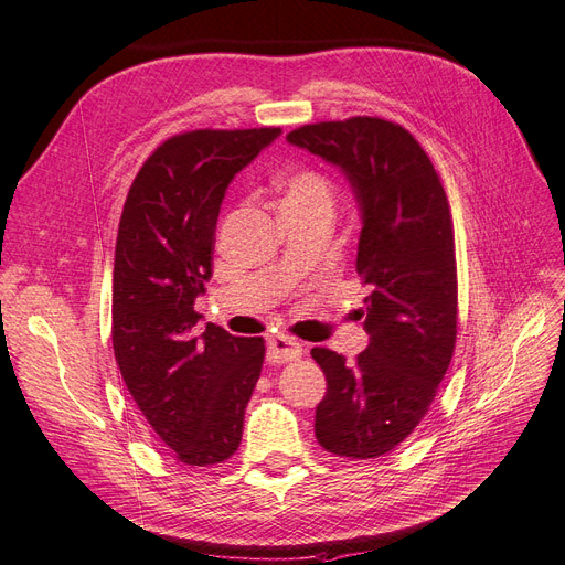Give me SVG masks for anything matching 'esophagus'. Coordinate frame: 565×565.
Segmentation results:
<instances>
[{"label":"esophagus","instance_id":"34e87169","mask_svg":"<svg viewBox=\"0 0 565 565\" xmlns=\"http://www.w3.org/2000/svg\"><path fill=\"white\" fill-rule=\"evenodd\" d=\"M305 354V348L288 335H271L269 338V348H267V359L271 363H288V361H298Z\"/></svg>","mask_w":565,"mask_h":565}]
</instances>
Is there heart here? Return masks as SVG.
Masks as SVG:
<instances>
[{
	"mask_svg": "<svg viewBox=\"0 0 565 565\" xmlns=\"http://www.w3.org/2000/svg\"><path fill=\"white\" fill-rule=\"evenodd\" d=\"M281 206H331L333 192L331 183L319 171H296L281 180Z\"/></svg>",
	"mask_w": 565,
	"mask_h": 565,
	"instance_id": "obj_1",
	"label": "heart"
}]
</instances>
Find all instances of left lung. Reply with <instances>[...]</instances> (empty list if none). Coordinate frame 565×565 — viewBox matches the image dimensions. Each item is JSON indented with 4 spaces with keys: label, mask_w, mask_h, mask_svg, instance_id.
Returning a JSON list of instances; mask_svg holds the SVG:
<instances>
[{
    "label": "left lung",
    "mask_w": 565,
    "mask_h": 565,
    "mask_svg": "<svg viewBox=\"0 0 565 565\" xmlns=\"http://www.w3.org/2000/svg\"><path fill=\"white\" fill-rule=\"evenodd\" d=\"M350 180L361 213L356 271L369 284V348L354 363L315 348L326 375L317 441L380 458L427 415L458 335L450 206L439 173L404 126L377 117L307 124L286 136Z\"/></svg>",
    "instance_id": "8db88e82"
}]
</instances>
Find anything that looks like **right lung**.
Returning <instances> with one entry per match:
<instances>
[{
  "instance_id": "1",
  "label": "right lung",
  "mask_w": 565,
  "mask_h": 565,
  "mask_svg": "<svg viewBox=\"0 0 565 565\" xmlns=\"http://www.w3.org/2000/svg\"><path fill=\"white\" fill-rule=\"evenodd\" d=\"M281 129H199L142 163L124 202L113 271V348L142 417L175 458L225 462L265 359L263 338L230 335L194 312L213 275L215 223L232 178Z\"/></svg>"
}]
</instances>
